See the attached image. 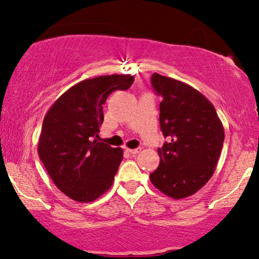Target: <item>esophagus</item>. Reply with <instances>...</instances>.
Listing matches in <instances>:
<instances>
[{"label":"esophagus","mask_w":259,"mask_h":259,"mask_svg":"<svg viewBox=\"0 0 259 259\" xmlns=\"http://www.w3.org/2000/svg\"><path fill=\"white\" fill-rule=\"evenodd\" d=\"M127 152H129L132 155H136V154H139L141 152L140 148H136V149H126Z\"/></svg>","instance_id":"1"}]
</instances>
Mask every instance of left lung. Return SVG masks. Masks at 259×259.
I'll use <instances>...</instances> for the list:
<instances>
[{"mask_svg": "<svg viewBox=\"0 0 259 259\" xmlns=\"http://www.w3.org/2000/svg\"><path fill=\"white\" fill-rule=\"evenodd\" d=\"M152 86L162 97L159 118L167 142L158 148L160 163L149 179L168 197H189L214 175L224 126L214 105L194 87L156 73Z\"/></svg>", "mask_w": 259, "mask_h": 259, "instance_id": "obj_1", "label": "left lung"}]
</instances>
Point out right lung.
<instances>
[{"mask_svg": "<svg viewBox=\"0 0 259 259\" xmlns=\"http://www.w3.org/2000/svg\"><path fill=\"white\" fill-rule=\"evenodd\" d=\"M130 75H104L70 87L45 114L38 154L55 185L74 201H96L112 185L122 148L98 141L103 105L113 91L132 86Z\"/></svg>", "mask_w": 259, "mask_h": 259, "instance_id": "1", "label": "right lung"}]
</instances>
